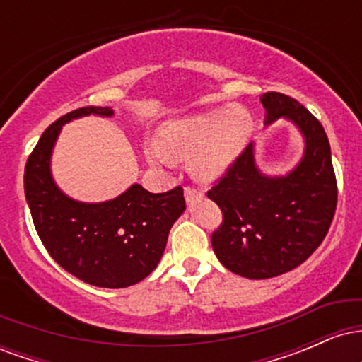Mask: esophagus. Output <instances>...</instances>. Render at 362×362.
Returning <instances> with one entry per match:
<instances>
[{
  "instance_id": "34e87169",
  "label": "esophagus",
  "mask_w": 362,
  "mask_h": 362,
  "mask_svg": "<svg viewBox=\"0 0 362 362\" xmlns=\"http://www.w3.org/2000/svg\"><path fill=\"white\" fill-rule=\"evenodd\" d=\"M201 197H202L201 190L194 189V187H185V201L187 202H194Z\"/></svg>"
}]
</instances>
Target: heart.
Here are the masks:
<instances>
[{
	"label": "heart",
	"instance_id": "1",
	"mask_svg": "<svg viewBox=\"0 0 362 362\" xmlns=\"http://www.w3.org/2000/svg\"><path fill=\"white\" fill-rule=\"evenodd\" d=\"M252 132V117L238 107H224L206 114L173 120L161 131V146L149 148L156 163L190 158L192 172L201 178H214L240 155Z\"/></svg>",
	"mask_w": 362,
	"mask_h": 362
}]
</instances>
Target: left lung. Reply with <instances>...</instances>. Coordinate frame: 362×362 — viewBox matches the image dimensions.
I'll list each match as a JSON object with an SVG mask.
<instances>
[{
	"mask_svg": "<svg viewBox=\"0 0 362 362\" xmlns=\"http://www.w3.org/2000/svg\"><path fill=\"white\" fill-rule=\"evenodd\" d=\"M260 100L265 124L293 120L306 149L294 172L271 178L255 168L250 144L207 190L223 213L211 235L213 250L228 271L247 279H269L301 265L327 236L337 207V178L320 120L279 91Z\"/></svg>",
	"mask_w": 362,
	"mask_h": 362,
	"instance_id": "obj_1",
	"label": "left lung"
}]
</instances>
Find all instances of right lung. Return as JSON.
<instances>
[{
    "label": "right lung",
    "mask_w": 362,
    "mask_h": 362,
    "mask_svg": "<svg viewBox=\"0 0 362 362\" xmlns=\"http://www.w3.org/2000/svg\"><path fill=\"white\" fill-rule=\"evenodd\" d=\"M88 114L114 112L81 107L45 129L25 165V197L40 242L64 271L98 288H127L155 271L170 228L185 209L184 189L151 194L134 184L100 204L66 197L52 182L49 158L62 124Z\"/></svg>",
    "instance_id": "obj_1"
}]
</instances>
